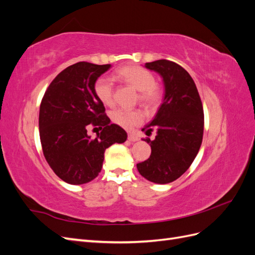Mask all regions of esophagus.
Instances as JSON below:
<instances>
[{
	"label": "esophagus",
	"instance_id": "34e87169",
	"mask_svg": "<svg viewBox=\"0 0 255 255\" xmlns=\"http://www.w3.org/2000/svg\"><path fill=\"white\" fill-rule=\"evenodd\" d=\"M128 139L129 141L134 142V141H137V140H138V138H137L136 135H134V134H132V133H129V134L128 135Z\"/></svg>",
	"mask_w": 255,
	"mask_h": 255
}]
</instances>
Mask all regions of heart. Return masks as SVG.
I'll list each match as a JSON object with an SVG mask.
<instances>
[{"label":"heart","instance_id":"1","mask_svg":"<svg viewBox=\"0 0 255 255\" xmlns=\"http://www.w3.org/2000/svg\"><path fill=\"white\" fill-rule=\"evenodd\" d=\"M115 80L126 82L139 91L138 100L146 107H155L161 99V92L155 85V78L148 69L140 66L129 65L120 68L115 73ZM95 94L104 105L114 103L113 81L106 76H101L96 81ZM111 118L125 128H132L143 121L144 114L139 109H115L111 112Z\"/></svg>","mask_w":255,"mask_h":255}]
</instances>
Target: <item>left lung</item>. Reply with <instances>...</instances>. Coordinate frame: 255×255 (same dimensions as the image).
<instances>
[{"label": "left lung", "instance_id": "1", "mask_svg": "<svg viewBox=\"0 0 255 255\" xmlns=\"http://www.w3.org/2000/svg\"><path fill=\"white\" fill-rule=\"evenodd\" d=\"M144 67L157 72L164 82L163 103L151 123L143 128L156 129L150 157L137 164L139 173L150 182L168 184L186 172L202 143L204 114L196 84L183 67L159 59Z\"/></svg>", "mask_w": 255, "mask_h": 255}]
</instances>
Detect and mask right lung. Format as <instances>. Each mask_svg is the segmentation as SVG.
Masks as SVG:
<instances>
[{"label": "right lung", "instance_id": "obj_1", "mask_svg": "<svg viewBox=\"0 0 255 255\" xmlns=\"http://www.w3.org/2000/svg\"><path fill=\"white\" fill-rule=\"evenodd\" d=\"M111 65L80 61L52 81L39 111V135L43 155L55 174L71 185L92 181L101 171L104 152L128 134L111 125L105 107L95 94L96 81ZM103 130L96 138L87 134L91 126Z\"/></svg>", "mask_w": 255, "mask_h": 255}]
</instances>
